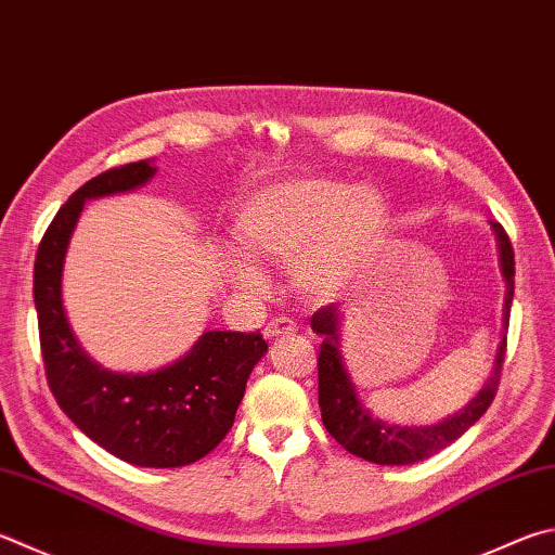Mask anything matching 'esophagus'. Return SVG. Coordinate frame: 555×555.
<instances>
[{"instance_id":"1","label":"esophagus","mask_w":555,"mask_h":555,"mask_svg":"<svg viewBox=\"0 0 555 555\" xmlns=\"http://www.w3.org/2000/svg\"><path fill=\"white\" fill-rule=\"evenodd\" d=\"M296 322L288 320V318H276L271 320L269 325L264 327V337L267 339H279V337H288V335H296Z\"/></svg>"}]
</instances>
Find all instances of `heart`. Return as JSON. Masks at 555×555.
<instances>
[{"label":"heart","instance_id":"b5f03b06","mask_svg":"<svg viewBox=\"0 0 555 555\" xmlns=\"http://www.w3.org/2000/svg\"><path fill=\"white\" fill-rule=\"evenodd\" d=\"M388 230V201L374 186H351L327 175L281 177L240 201L233 214L237 247L257 261H291L306 298L332 304L369 276ZM228 257L237 288L264 284L259 267Z\"/></svg>","mask_w":555,"mask_h":555}]
</instances>
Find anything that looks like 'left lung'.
<instances>
[{
	"label": "left lung",
	"mask_w": 555,
	"mask_h": 555,
	"mask_svg": "<svg viewBox=\"0 0 555 555\" xmlns=\"http://www.w3.org/2000/svg\"><path fill=\"white\" fill-rule=\"evenodd\" d=\"M492 235L498 243L500 274L505 279V308H502V335L495 354V364L482 388L473 396L466 405L441 417L431 425H398V422L380 420L366 408L357 396V386L351 380L345 357L339 349V327L341 310L337 306L320 308L310 318L312 332L322 337L320 357H318V402L322 412V425L335 441H339L354 456L378 463V466H410L422 459H429L431 453L447 449L451 441L476 425L486 415L492 398H495L502 361H505L507 347V325L512 296H515V251H512L509 237L500 223H490Z\"/></svg>",
	"instance_id": "left-lung-1"
}]
</instances>
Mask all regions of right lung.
Here are the masks:
<instances>
[{
    "label": "right lung",
    "instance_id": "right-lung-1",
    "mask_svg": "<svg viewBox=\"0 0 555 555\" xmlns=\"http://www.w3.org/2000/svg\"><path fill=\"white\" fill-rule=\"evenodd\" d=\"M143 159L89 179L40 240L34 269L48 386L60 410L116 459L140 468H179L204 459L233 427L247 378L267 354L257 332L208 330L184 357L155 371H111L87 354L69 327L63 269L87 201L128 194L155 177Z\"/></svg>",
    "mask_w": 555,
    "mask_h": 555
}]
</instances>
